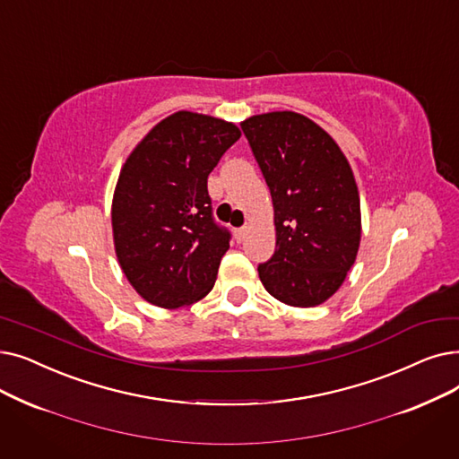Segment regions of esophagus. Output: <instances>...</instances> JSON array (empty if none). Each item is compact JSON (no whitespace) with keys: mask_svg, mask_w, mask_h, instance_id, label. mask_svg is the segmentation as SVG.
Segmentation results:
<instances>
[{"mask_svg":"<svg viewBox=\"0 0 459 459\" xmlns=\"http://www.w3.org/2000/svg\"><path fill=\"white\" fill-rule=\"evenodd\" d=\"M247 230H249V227L246 225V227H240V229H236L234 230V236H236V242L240 244V242H244L246 240V236H247Z\"/></svg>","mask_w":459,"mask_h":459,"instance_id":"esophagus-1","label":"esophagus"}]
</instances>
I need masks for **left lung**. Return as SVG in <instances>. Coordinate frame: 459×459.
<instances>
[{"mask_svg":"<svg viewBox=\"0 0 459 459\" xmlns=\"http://www.w3.org/2000/svg\"><path fill=\"white\" fill-rule=\"evenodd\" d=\"M240 126L273 203L275 253L258 264V277L287 306L323 304L343 285L360 247V196L347 157L298 112L256 114Z\"/></svg>","mask_w":459,"mask_h":459,"instance_id":"obj_1","label":"left lung"}]
</instances>
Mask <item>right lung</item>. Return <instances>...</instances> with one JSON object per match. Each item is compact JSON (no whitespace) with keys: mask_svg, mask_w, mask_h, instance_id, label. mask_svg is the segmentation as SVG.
I'll return each instance as SVG.
<instances>
[{"mask_svg":"<svg viewBox=\"0 0 459 459\" xmlns=\"http://www.w3.org/2000/svg\"><path fill=\"white\" fill-rule=\"evenodd\" d=\"M240 129L206 114L174 112L129 153L112 198L117 263L146 302L176 309L204 298L230 234L212 217L208 176Z\"/></svg>","mask_w":459,"mask_h":459,"instance_id":"obj_1","label":"right lung"}]
</instances>
